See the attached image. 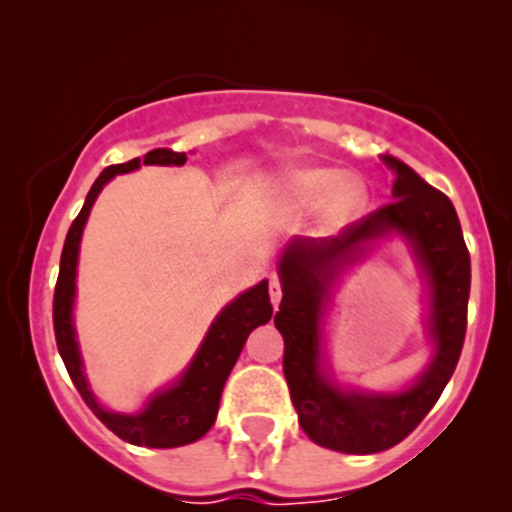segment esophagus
Here are the masks:
<instances>
[{
	"label": "esophagus",
	"instance_id": "obj_1",
	"mask_svg": "<svg viewBox=\"0 0 512 512\" xmlns=\"http://www.w3.org/2000/svg\"><path fill=\"white\" fill-rule=\"evenodd\" d=\"M270 299H272V307H280V302H282V282H280V277H272L270 280Z\"/></svg>",
	"mask_w": 512,
	"mask_h": 512
}]
</instances>
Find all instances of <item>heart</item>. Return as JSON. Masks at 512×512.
I'll use <instances>...</instances> for the list:
<instances>
[{
  "label": "heart",
  "instance_id": "obj_1",
  "mask_svg": "<svg viewBox=\"0 0 512 512\" xmlns=\"http://www.w3.org/2000/svg\"><path fill=\"white\" fill-rule=\"evenodd\" d=\"M287 208L294 213H307L319 208L322 223L329 230L349 225L364 213L369 203V188L359 175L337 168H299L285 180Z\"/></svg>",
  "mask_w": 512,
  "mask_h": 512
}]
</instances>
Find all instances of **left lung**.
<instances>
[{
  "label": "left lung",
  "mask_w": 512,
  "mask_h": 512,
  "mask_svg": "<svg viewBox=\"0 0 512 512\" xmlns=\"http://www.w3.org/2000/svg\"><path fill=\"white\" fill-rule=\"evenodd\" d=\"M396 170L394 200L354 220L337 237L294 240L282 255V302L275 324L285 339V379L299 426L317 446L339 453H379L404 441L433 409L461 356L471 294V255L456 208L406 163ZM401 231L415 245L432 282L437 356L427 374L401 395H344L318 374V319L328 289L364 241Z\"/></svg>",
  "instance_id": "obj_1"
}]
</instances>
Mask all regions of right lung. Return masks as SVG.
Returning a JSON list of instances; mask_svg holds the SVG:
<instances>
[{"instance_id":"add662e5","label":"right lung","mask_w":512,"mask_h":512,"mask_svg":"<svg viewBox=\"0 0 512 512\" xmlns=\"http://www.w3.org/2000/svg\"><path fill=\"white\" fill-rule=\"evenodd\" d=\"M185 153L168 151V148H156V151L143 156V165H183ZM141 165V158H133L128 163L108 165L96 183L91 185L86 203L81 213L69 227L66 235L64 250H61V267L59 280L54 289V334L56 347H59L61 359H64L66 371H69L71 381H74L76 391L81 399L86 401L91 411H94L98 421L116 433L123 441L133 443V446H148V448H178L185 443H193L203 438L215 423L220 406V394L230 376L232 366H235L237 356L245 347L247 337L255 327L267 324L272 317L270 304V289L267 280L247 289L245 294L230 302L218 319L210 327L208 337H205L203 347L195 354L193 364L188 366L183 379L168 391H160L148 401L146 409L136 416L111 414V411L101 409L96 404L94 394H91L86 376L81 371V356L76 347L74 324H71V304H74V287H76V260H79V242L81 232H84L86 218L91 213V205L101 193L103 185L118 173H128Z\"/></svg>"}]
</instances>
